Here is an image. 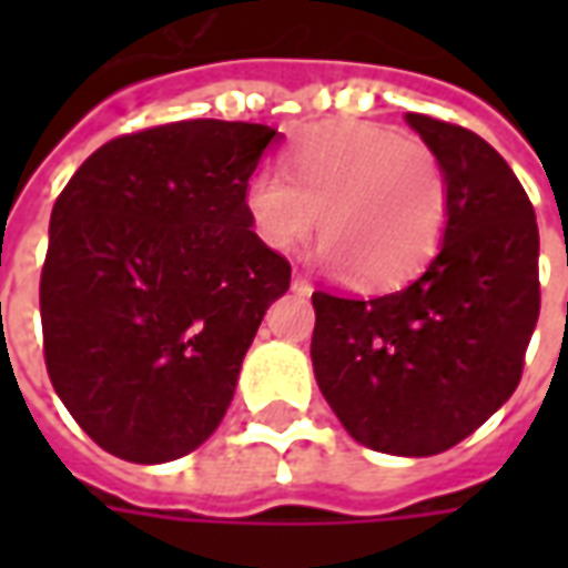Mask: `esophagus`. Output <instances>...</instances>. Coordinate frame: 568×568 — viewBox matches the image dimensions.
Returning <instances> with one entry per match:
<instances>
[{"label":"esophagus","mask_w":568,"mask_h":568,"mask_svg":"<svg viewBox=\"0 0 568 568\" xmlns=\"http://www.w3.org/2000/svg\"><path fill=\"white\" fill-rule=\"evenodd\" d=\"M292 292H297V295H310V292H313V285H310L307 276L295 273V276H292Z\"/></svg>","instance_id":"esophagus-1"}]
</instances>
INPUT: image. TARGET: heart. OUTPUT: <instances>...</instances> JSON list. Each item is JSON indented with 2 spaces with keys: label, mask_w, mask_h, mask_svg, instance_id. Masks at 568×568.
<instances>
[{
  "label": "heart",
  "mask_w": 568,
  "mask_h": 568,
  "mask_svg": "<svg viewBox=\"0 0 568 568\" xmlns=\"http://www.w3.org/2000/svg\"><path fill=\"white\" fill-rule=\"evenodd\" d=\"M285 170L261 166L246 182L243 206L264 246H297L320 219V264L365 288H393L444 243L450 185L423 142L377 124L316 130L288 151Z\"/></svg>",
  "instance_id": "heart-1"
}]
</instances>
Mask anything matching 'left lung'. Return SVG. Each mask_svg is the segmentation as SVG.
I'll list each match as a JSON object with an SVG mask.
<instances>
[{"mask_svg":"<svg viewBox=\"0 0 568 568\" xmlns=\"http://www.w3.org/2000/svg\"><path fill=\"white\" fill-rule=\"evenodd\" d=\"M450 185L444 243L417 280L356 301L313 292V374L371 450L435 456L520 383L538 322V224L524 185L477 133L407 112Z\"/></svg>","mask_w":568,"mask_h":568,"instance_id":"8db88e82","label":"left lung"}]
</instances>
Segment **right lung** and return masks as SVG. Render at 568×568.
I'll return each mask as SVG.
<instances>
[{
    "label": "right lung",
    "instance_id": "add662e5",
    "mask_svg": "<svg viewBox=\"0 0 568 568\" xmlns=\"http://www.w3.org/2000/svg\"><path fill=\"white\" fill-rule=\"evenodd\" d=\"M283 136L175 121L105 142L57 197L42 288L54 393L118 459L158 465L222 423L292 267L252 231L243 194Z\"/></svg>",
    "mask_w": 568,
    "mask_h": 568
}]
</instances>
